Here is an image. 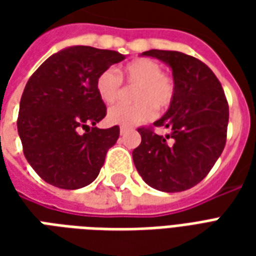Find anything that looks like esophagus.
I'll return each mask as SVG.
<instances>
[{"label":"esophagus","instance_id":"1","mask_svg":"<svg viewBox=\"0 0 256 256\" xmlns=\"http://www.w3.org/2000/svg\"><path fill=\"white\" fill-rule=\"evenodd\" d=\"M130 128H126V126H120V134H124L126 132H128Z\"/></svg>","mask_w":256,"mask_h":256}]
</instances>
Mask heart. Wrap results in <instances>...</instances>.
I'll list each match as a JSON object with an SVG mask.
<instances>
[{
  "mask_svg": "<svg viewBox=\"0 0 256 256\" xmlns=\"http://www.w3.org/2000/svg\"><path fill=\"white\" fill-rule=\"evenodd\" d=\"M104 70L97 76L96 89L106 104H114L122 97V79L128 86H136L134 104H118L108 111L106 119L112 124L133 126L155 116L156 110L163 111L172 106L176 84L172 76L162 72V66L152 58H136L119 70ZM156 108H155L154 106Z\"/></svg>",
  "mask_w": 256,
  "mask_h": 256,
  "instance_id": "heart-1",
  "label": "heart"
}]
</instances>
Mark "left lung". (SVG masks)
<instances>
[{"label": "left lung", "instance_id": "left-lung-1", "mask_svg": "<svg viewBox=\"0 0 256 256\" xmlns=\"http://www.w3.org/2000/svg\"><path fill=\"white\" fill-rule=\"evenodd\" d=\"M172 70L176 96L168 111L154 128H138L141 144L133 150L137 172L162 192H182L198 185L222 154L226 144L229 106L215 74L198 58L176 50H146Z\"/></svg>", "mask_w": 256, "mask_h": 256}]
</instances>
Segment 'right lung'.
<instances>
[{
  "instance_id": "1",
  "label": "right lung",
  "mask_w": 256,
  "mask_h": 256,
  "mask_svg": "<svg viewBox=\"0 0 256 256\" xmlns=\"http://www.w3.org/2000/svg\"><path fill=\"white\" fill-rule=\"evenodd\" d=\"M123 58L115 50L70 46L31 75L20 100L18 132L26 159L44 181L79 189L97 178L119 126L96 128L106 115L96 80Z\"/></svg>"
}]
</instances>
